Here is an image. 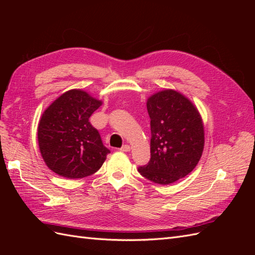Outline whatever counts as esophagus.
<instances>
[{"mask_svg":"<svg viewBox=\"0 0 255 255\" xmlns=\"http://www.w3.org/2000/svg\"><path fill=\"white\" fill-rule=\"evenodd\" d=\"M120 151H121V152H129V151H130V146H129L128 144L122 145L121 148H120Z\"/></svg>","mask_w":255,"mask_h":255,"instance_id":"34e87169","label":"esophagus"}]
</instances>
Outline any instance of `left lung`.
<instances>
[{
  "label": "left lung",
  "mask_w": 255,
  "mask_h": 255,
  "mask_svg": "<svg viewBox=\"0 0 255 255\" xmlns=\"http://www.w3.org/2000/svg\"><path fill=\"white\" fill-rule=\"evenodd\" d=\"M151 158L138 168L154 183L168 185L194 170L204 149V126L196 105L181 92L164 89L148 98Z\"/></svg>",
  "instance_id": "1"
}]
</instances>
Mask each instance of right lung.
I'll use <instances>...</instances> for the list:
<instances>
[{"mask_svg":"<svg viewBox=\"0 0 255 255\" xmlns=\"http://www.w3.org/2000/svg\"><path fill=\"white\" fill-rule=\"evenodd\" d=\"M102 101L82 89L64 92L41 115L37 138L41 156L53 172L82 179L102 167L110 150L89 118Z\"/></svg>","mask_w":255,"mask_h":255,"instance_id":"1","label":"right lung"}]
</instances>
